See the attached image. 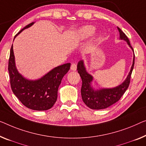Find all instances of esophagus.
Listing matches in <instances>:
<instances>
[{
    "label": "esophagus",
    "instance_id": "obj_1",
    "mask_svg": "<svg viewBox=\"0 0 146 146\" xmlns=\"http://www.w3.org/2000/svg\"><path fill=\"white\" fill-rule=\"evenodd\" d=\"M77 64H76V63L73 62L71 66V69L72 71H76L77 70Z\"/></svg>",
    "mask_w": 146,
    "mask_h": 146
}]
</instances>
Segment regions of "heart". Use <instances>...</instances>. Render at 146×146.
<instances>
[{
	"label": "heart",
	"instance_id": "heart-1",
	"mask_svg": "<svg viewBox=\"0 0 146 146\" xmlns=\"http://www.w3.org/2000/svg\"><path fill=\"white\" fill-rule=\"evenodd\" d=\"M96 29L94 27L91 25H87L83 27L79 30V36L80 38H86L92 35L94 33Z\"/></svg>",
	"mask_w": 146,
	"mask_h": 146
}]
</instances>
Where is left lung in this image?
<instances>
[{
  "instance_id": "8db88e82",
  "label": "left lung",
  "mask_w": 146,
  "mask_h": 146,
  "mask_svg": "<svg viewBox=\"0 0 146 146\" xmlns=\"http://www.w3.org/2000/svg\"><path fill=\"white\" fill-rule=\"evenodd\" d=\"M117 28L120 33V38L127 41L128 44L134 52L127 35L122 31L120 28ZM134 58H135V55L134 54L133 64L131 69L127 78L121 85L113 88H104L99 90H94L92 87H91L90 84L93 79L92 77L86 71L83 62L80 61L77 65V70L82 79V87L80 91H81V96L84 103L88 108L92 110H102L110 107V106L118 102L129 88L130 77L134 66Z\"/></svg>"
}]
</instances>
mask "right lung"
Masks as SVG:
<instances>
[{
  "instance_id": "add662e5",
  "label": "right lung",
  "mask_w": 146,
  "mask_h": 146,
  "mask_svg": "<svg viewBox=\"0 0 146 146\" xmlns=\"http://www.w3.org/2000/svg\"><path fill=\"white\" fill-rule=\"evenodd\" d=\"M33 23V22L26 25L15 37ZM70 63H67L55 67L40 79L29 80L23 77L17 71L12 46L8 67L11 88L13 93L25 107L36 111L48 110L56 103L58 87L62 78L70 69Z\"/></svg>"
}]
</instances>
